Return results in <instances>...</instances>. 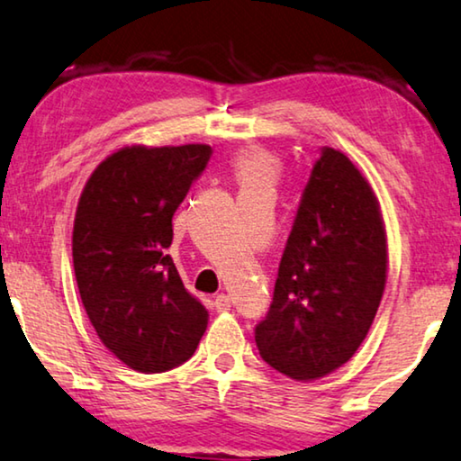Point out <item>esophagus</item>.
Wrapping results in <instances>:
<instances>
[{
    "label": "esophagus",
    "mask_w": 461,
    "mask_h": 461,
    "mask_svg": "<svg viewBox=\"0 0 461 461\" xmlns=\"http://www.w3.org/2000/svg\"><path fill=\"white\" fill-rule=\"evenodd\" d=\"M214 310L216 312H229L230 310V297L220 293V295L214 299Z\"/></svg>",
    "instance_id": "esophagus-1"
}]
</instances>
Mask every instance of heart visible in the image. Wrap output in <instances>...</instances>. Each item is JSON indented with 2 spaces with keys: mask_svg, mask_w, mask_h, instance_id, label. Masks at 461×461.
<instances>
[{
  "mask_svg": "<svg viewBox=\"0 0 461 461\" xmlns=\"http://www.w3.org/2000/svg\"><path fill=\"white\" fill-rule=\"evenodd\" d=\"M237 175L243 186H268L278 176V159L272 153L249 148L237 159Z\"/></svg>",
  "mask_w": 461,
  "mask_h": 461,
  "instance_id": "1",
  "label": "heart"
}]
</instances>
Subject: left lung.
<instances>
[{
  "mask_svg": "<svg viewBox=\"0 0 461 461\" xmlns=\"http://www.w3.org/2000/svg\"><path fill=\"white\" fill-rule=\"evenodd\" d=\"M386 280V235L370 185L345 153L322 148L280 258L259 356L295 380L343 366L368 335Z\"/></svg>",
  "mask_w": 461,
  "mask_h": 461,
  "instance_id": "1",
  "label": "left lung"
}]
</instances>
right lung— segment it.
<instances>
[{
  "instance_id": "add662e5",
  "label": "right lung",
  "mask_w": 461,
  "mask_h": 461,
  "mask_svg": "<svg viewBox=\"0 0 461 461\" xmlns=\"http://www.w3.org/2000/svg\"><path fill=\"white\" fill-rule=\"evenodd\" d=\"M210 158V145L124 148L97 166L78 202L72 259L86 316L143 375L185 364L208 326L166 249L172 216Z\"/></svg>"
}]
</instances>
